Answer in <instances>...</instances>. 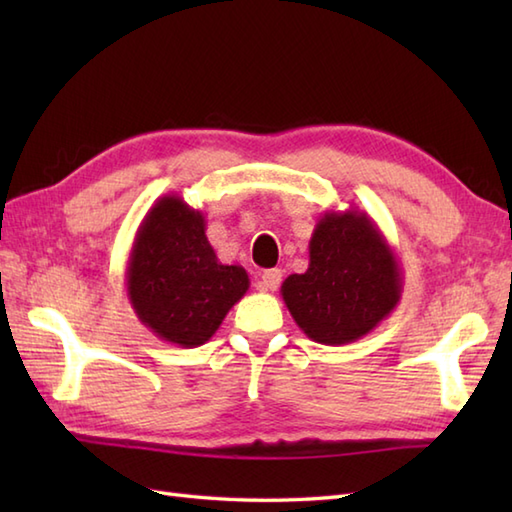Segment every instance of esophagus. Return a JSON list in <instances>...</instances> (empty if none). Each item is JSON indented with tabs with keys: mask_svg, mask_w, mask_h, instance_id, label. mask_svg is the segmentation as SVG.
<instances>
[{
	"mask_svg": "<svg viewBox=\"0 0 512 512\" xmlns=\"http://www.w3.org/2000/svg\"><path fill=\"white\" fill-rule=\"evenodd\" d=\"M279 284H281V270L279 268L264 270V275H262V288L264 290H277Z\"/></svg>",
	"mask_w": 512,
	"mask_h": 512,
	"instance_id": "1",
	"label": "esophagus"
}]
</instances>
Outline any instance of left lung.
<instances>
[{
    "instance_id": "8db88e82",
    "label": "left lung",
    "mask_w": 512,
    "mask_h": 512,
    "mask_svg": "<svg viewBox=\"0 0 512 512\" xmlns=\"http://www.w3.org/2000/svg\"><path fill=\"white\" fill-rule=\"evenodd\" d=\"M402 268L365 211H325L310 237V264L281 284V297L308 339L347 345L396 310Z\"/></svg>"
}]
</instances>
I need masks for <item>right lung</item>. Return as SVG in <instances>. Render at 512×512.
Instances as JSON below:
<instances>
[{
	"label": "right lung",
	"mask_w": 512,
	"mask_h": 512,
	"mask_svg": "<svg viewBox=\"0 0 512 512\" xmlns=\"http://www.w3.org/2000/svg\"><path fill=\"white\" fill-rule=\"evenodd\" d=\"M250 286L242 266L217 259L206 220L178 193L154 202L140 222L125 268L127 299L160 341L198 347L220 328Z\"/></svg>",
	"instance_id": "add662e5"
}]
</instances>
